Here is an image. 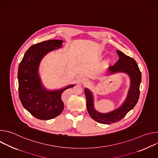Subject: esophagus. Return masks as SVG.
<instances>
[{"instance_id": "obj_1", "label": "esophagus", "mask_w": 158, "mask_h": 158, "mask_svg": "<svg viewBox=\"0 0 158 158\" xmlns=\"http://www.w3.org/2000/svg\"><path fill=\"white\" fill-rule=\"evenodd\" d=\"M86 81H87V79H86L84 77H81V80H80V82H81V84H84L86 82Z\"/></svg>"}]
</instances>
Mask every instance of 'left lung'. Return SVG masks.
<instances>
[{"instance_id": "1", "label": "left lung", "mask_w": 158, "mask_h": 158, "mask_svg": "<svg viewBox=\"0 0 158 158\" xmlns=\"http://www.w3.org/2000/svg\"><path fill=\"white\" fill-rule=\"evenodd\" d=\"M119 60L113 65L109 66L104 76L123 73L127 74L130 80V85L127 96L121 106L114 110L106 113L98 111L94 107V98L93 92L85 88L84 93L86 98V107L89 114L94 121L105 124H110L122 119L137 104L139 98V86L141 82V73L137 62L132 58L117 50Z\"/></svg>"}]
</instances>
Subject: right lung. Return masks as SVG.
<instances>
[{
	"mask_svg": "<svg viewBox=\"0 0 158 158\" xmlns=\"http://www.w3.org/2000/svg\"><path fill=\"white\" fill-rule=\"evenodd\" d=\"M62 40H48L29 48L18 69L19 96L24 107L41 120H49L60 114L64 109L62 94L73 87L69 84L59 89H48L42 84L39 73L40 64L48 53L62 48Z\"/></svg>",
	"mask_w": 158,
	"mask_h": 158,
	"instance_id": "obj_1",
	"label": "right lung"
}]
</instances>
